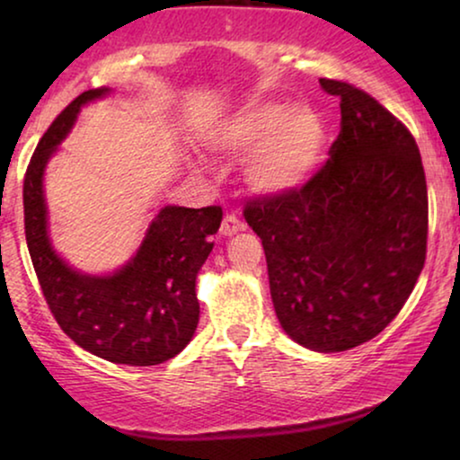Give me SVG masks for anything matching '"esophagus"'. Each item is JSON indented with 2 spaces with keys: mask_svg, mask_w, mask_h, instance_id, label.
<instances>
[{
  "mask_svg": "<svg viewBox=\"0 0 460 460\" xmlns=\"http://www.w3.org/2000/svg\"><path fill=\"white\" fill-rule=\"evenodd\" d=\"M241 230H244V222H241L236 216H232V213H226L222 226H219V232H222L224 236H234L236 232Z\"/></svg>",
  "mask_w": 460,
  "mask_h": 460,
  "instance_id": "34e87169",
  "label": "esophagus"
}]
</instances>
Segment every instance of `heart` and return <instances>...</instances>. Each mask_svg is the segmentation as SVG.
I'll use <instances>...</instances> for the list:
<instances>
[{
  "label": "heart",
  "instance_id": "1",
  "mask_svg": "<svg viewBox=\"0 0 460 460\" xmlns=\"http://www.w3.org/2000/svg\"><path fill=\"white\" fill-rule=\"evenodd\" d=\"M217 153L249 156L247 181L261 194L304 190L324 165L329 131L310 106L255 102L232 112L211 136Z\"/></svg>",
  "mask_w": 460,
  "mask_h": 460
}]
</instances>
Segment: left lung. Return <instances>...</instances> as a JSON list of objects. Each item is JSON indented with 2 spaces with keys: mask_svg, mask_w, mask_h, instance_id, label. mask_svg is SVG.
I'll return each instance as SVG.
<instances>
[{
  "mask_svg": "<svg viewBox=\"0 0 460 460\" xmlns=\"http://www.w3.org/2000/svg\"><path fill=\"white\" fill-rule=\"evenodd\" d=\"M320 85L341 98L331 159L304 190L251 200L244 219L266 251L282 329L335 354L379 335L411 297L427 253V181L392 112L343 81Z\"/></svg>",
  "mask_w": 460,
  "mask_h": 460,
  "instance_id": "left-lung-1",
  "label": "left lung"
}]
</instances>
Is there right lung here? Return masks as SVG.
Wrapping results in <instances>:
<instances>
[{
  "label": "right lung",
  "mask_w": 460,
  "mask_h": 460,
  "mask_svg": "<svg viewBox=\"0 0 460 460\" xmlns=\"http://www.w3.org/2000/svg\"><path fill=\"white\" fill-rule=\"evenodd\" d=\"M111 87L87 90L56 117L24 175V234L43 297L60 329L79 348L128 367H155L178 356L199 324L197 276L213 249L222 207L167 205L140 247L112 274H85L56 253L43 175L85 104Z\"/></svg>",
  "instance_id": "obj_1"
}]
</instances>
